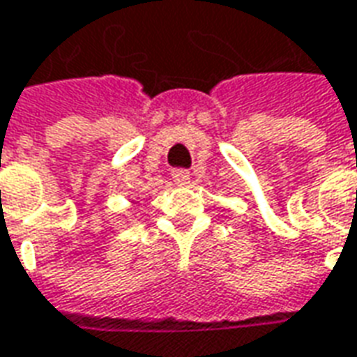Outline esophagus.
Wrapping results in <instances>:
<instances>
[{
	"mask_svg": "<svg viewBox=\"0 0 357 357\" xmlns=\"http://www.w3.org/2000/svg\"><path fill=\"white\" fill-rule=\"evenodd\" d=\"M171 176H173V183L178 184V186H186V184L190 183V173L184 171V169H174Z\"/></svg>",
	"mask_w": 357,
	"mask_h": 357,
	"instance_id": "obj_1",
	"label": "esophagus"
}]
</instances>
